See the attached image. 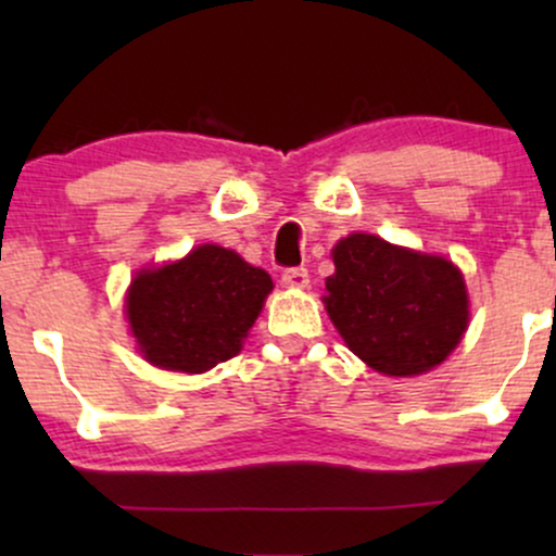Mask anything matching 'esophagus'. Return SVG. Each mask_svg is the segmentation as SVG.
Masks as SVG:
<instances>
[{
  "mask_svg": "<svg viewBox=\"0 0 556 556\" xmlns=\"http://www.w3.org/2000/svg\"><path fill=\"white\" fill-rule=\"evenodd\" d=\"M282 282L287 287H308V269L305 266H290L282 271Z\"/></svg>",
  "mask_w": 556,
  "mask_h": 556,
  "instance_id": "esophagus-1",
  "label": "esophagus"
}]
</instances>
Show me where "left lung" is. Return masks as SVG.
Masks as SVG:
<instances>
[{
	"mask_svg": "<svg viewBox=\"0 0 556 556\" xmlns=\"http://www.w3.org/2000/svg\"><path fill=\"white\" fill-rule=\"evenodd\" d=\"M327 311L374 371L416 376L439 366L468 327V292L452 261L355 232L331 251Z\"/></svg>",
	"mask_w": 556,
	"mask_h": 556,
	"instance_id": "8db88e82",
	"label": "left lung"
}]
</instances>
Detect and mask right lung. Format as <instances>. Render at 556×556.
Returning <instances> with one entry per match:
<instances>
[{
    "instance_id": "obj_1",
    "label": "right lung",
    "mask_w": 556,
    "mask_h": 556,
    "mask_svg": "<svg viewBox=\"0 0 556 556\" xmlns=\"http://www.w3.org/2000/svg\"><path fill=\"white\" fill-rule=\"evenodd\" d=\"M271 287L269 274L235 251L201 245L177 264L132 279L127 321L146 361L203 374L240 353Z\"/></svg>"
}]
</instances>
